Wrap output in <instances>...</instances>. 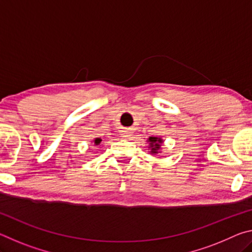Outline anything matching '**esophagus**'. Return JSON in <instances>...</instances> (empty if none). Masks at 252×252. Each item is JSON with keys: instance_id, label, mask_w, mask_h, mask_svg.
<instances>
[{"instance_id": "obj_1", "label": "esophagus", "mask_w": 252, "mask_h": 252, "mask_svg": "<svg viewBox=\"0 0 252 252\" xmlns=\"http://www.w3.org/2000/svg\"><path fill=\"white\" fill-rule=\"evenodd\" d=\"M122 135L123 136H126V138H127V136H130L131 135V131L127 129V130H125V131H122Z\"/></svg>"}]
</instances>
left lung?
I'll list each match as a JSON object with an SVG mask.
<instances>
[{
  "instance_id": "8db88e82",
  "label": "left lung",
  "mask_w": 252,
  "mask_h": 252,
  "mask_svg": "<svg viewBox=\"0 0 252 252\" xmlns=\"http://www.w3.org/2000/svg\"><path fill=\"white\" fill-rule=\"evenodd\" d=\"M149 141H150L151 153H153V155L159 153L162 143H163V140H162L161 138H157V136H150V138H149Z\"/></svg>"
}]
</instances>
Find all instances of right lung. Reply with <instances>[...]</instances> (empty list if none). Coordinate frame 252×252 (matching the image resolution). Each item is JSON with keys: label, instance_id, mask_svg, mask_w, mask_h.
I'll return each instance as SVG.
<instances>
[{"label": "right lung", "instance_id": "right-lung-1", "mask_svg": "<svg viewBox=\"0 0 252 252\" xmlns=\"http://www.w3.org/2000/svg\"><path fill=\"white\" fill-rule=\"evenodd\" d=\"M101 141H102V140H101V139H99V138H96V139L94 140V144H95V146H99V144L101 143Z\"/></svg>", "mask_w": 252, "mask_h": 252}]
</instances>
